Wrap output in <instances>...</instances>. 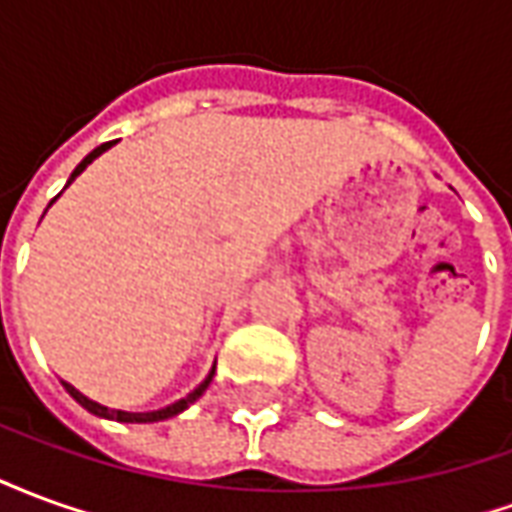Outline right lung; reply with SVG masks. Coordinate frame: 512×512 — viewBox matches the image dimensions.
<instances>
[{"instance_id": "1", "label": "right lung", "mask_w": 512, "mask_h": 512, "mask_svg": "<svg viewBox=\"0 0 512 512\" xmlns=\"http://www.w3.org/2000/svg\"><path fill=\"white\" fill-rule=\"evenodd\" d=\"M112 145H115V142H104V145H101V147H95L90 156H84L82 164H79V167H76L71 172V178H68V183H65V189H68L73 180L82 175L84 169H87V164H93L95 158L101 156L104 150H109V147H112ZM54 200H57V197H54ZM54 200H51V202H54ZM51 202H49V205H51ZM211 378H213V370H211V373H208V378H205V381H202V384L197 386V389H194V392H189V395H186V397H180L178 403H172V406H167V408H158V411H145V414H134V411H117V408H106V406H101V403H95V400H90V397H84L82 392L76 389V386L65 384V381H62V386L68 389V395H71L73 400L79 403V406L87 408V411H90V414H95V417L117 419V422H161V419H169V417H175V414H180V411H186V408H189L191 403H194V400H197V397H200L202 392L208 389V384H211Z\"/></svg>"}]
</instances>
